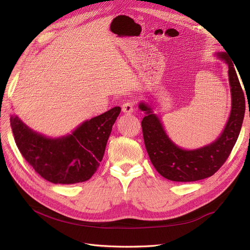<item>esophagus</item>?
Instances as JSON below:
<instances>
[{"label":"esophagus","mask_w":250,"mask_h":250,"mask_svg":"<svg viewBox=\"0 0 250 250\" xmlns=\"http://www.w3.org/2000/svg\"><path fill=\"white\" fill-rule=\"evenodd\" d=\"M134 108V102L133 100H127L125 103L122 105V111L124 113H131Z\"/></svg>","instance_id":"34e87169"}]
</instances>
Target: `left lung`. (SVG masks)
Here are the masks:
<instances>
[{
	"label": "left lung",
	"mask_w": 250,
	"mask_h": 250,
	"mask_svg": "<svg viewBox=\"0 0 250 250\" xmlns=\"http://www.w3.org/2000/svg\"><path fill=\"white\" fill-rule=\"evenodd\" d=\"M229 65L231 93V110L221 135L208 146L185 150L175 145L166 133L161 120L148 104L140 103L146 112L142 120V130L150 161L162 176L172 181H196L208 178L222 167L228 160L241 131L245 113V98L233 62L226 53H218Z\"/></svg>",
	"instance_id": "left-lung-1"
}]
</instances>
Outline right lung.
<instances>
[{
	"label": "right lung",
	"mask_w": 250,
	"mask_h": 250,
	"mask_svg": "<svg viewBox=\"0 0 250 250\" xmlns=\"http://www.w3.org/2000/svg\"><path fill=\"white\" fill-rule=\"evenodd\" d=\"M120 111L113 107L58 139L31 130L18 116H11L10 125L20 152L37 174L52 184L73 185L88 180L97 171Z\"/></svg>",
	"instance_id": "1"
}]
</instances>
